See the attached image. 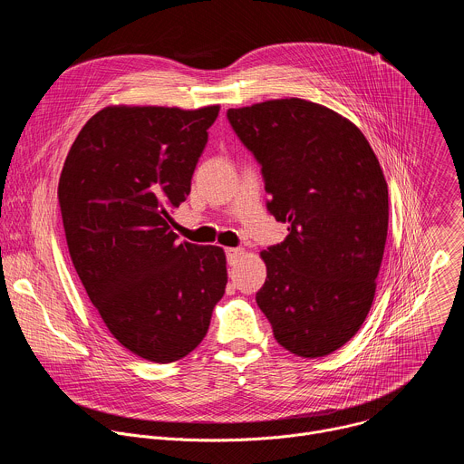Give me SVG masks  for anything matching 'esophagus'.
Instances as JSON below:
<instances>
[{
    "label": "esophagus",
    "instance_id": "34e87169",
    "mask_svg": "<svg viewBox=\"0 0 464 464\" xmlns=\"http://www.w3.org/2000/svg\"><path fill=\"white\" fill-rule=\"evenodd\" d=\"M242 253H244L242 247H226V255H227V262L229 264H235L240 258Z\"/></svg>",
    "mask_w": 464,
    "mask_h": 464
}]
</instances>
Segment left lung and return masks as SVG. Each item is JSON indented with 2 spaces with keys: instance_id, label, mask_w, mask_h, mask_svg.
I'll return each instance as SVG.
<instances>
[{
  "instance_id": "1",
  "label": "left lung",
  "mask_w": 464,
  "mask_h": 464,
  "mask_svg": "<svg viewBox=\"0 0 464 464\" xmlns=\"http://www.w3.org/2000/svg\"><path fill=\"white\" fill-rule=\"evenodd\" d=\"M262 165L268 211L286 238L260 251L256 304L279 345L301 358L343 347L363 324L387 240L383 170L362 130L323 104L274 99L227 110Z\"/></svg>"
}]
</instances>
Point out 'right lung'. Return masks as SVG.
Wrapping results in <instances>:
<instances>
[{"mask_svg": "<svg viewBox=\"0 0 464 464\" xmlns=\"http://www.w3.org/2000/svg\"><path fill=\"white\" fill-rule=\"evenodd\" d=\"M218 111L106 106L82 126L60 174L62 224L86 294L110 334L154 363L200 345L226 292L224 249L179 242L170 217Z\"/></svg>", "mask_w": 464, "mask_h": 464, "instance_id": "1", "label": "right lung"}]
</instances>
